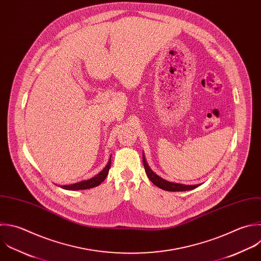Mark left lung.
<instances>
[{"mask_svg": "<svg viewBox=\"0 0 261 261\" xmlns=\"http://www.w3.org/2000/svg\"><path fill=\"white\" fill-rule=\"evenodd\" d=\"M143 163H144V167H145V171L149 177V179L158 188L165 190V191H169V192H180V191H189V190H193L195 188L198 187V185H181V184H177V182H171V181H167L165 179H163L162 177L158 176L155 172L152 171V169L149 167V165L147 164L146 158L143 154Z\"/></svg>", "mask_w": 261, "mask_h": 261, "instance_id": "left-lung-1", "label": "left lung"}]
</instances>
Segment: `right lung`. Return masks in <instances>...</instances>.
Returning <instances> with one entry per match:
<instances>
[{
  "mask_svg": "<svg viewBox=\"0 0 261 261\" xmlns=\"http://www.w3.org/2000/svg\"><path fill=\"white\" fill-rule=\"evenodd\" d=\"M111 166V156L110 159L107 163V165L104 167V169L102 171H100L97 175H95L94 177L87 179V180H82L72 185H67V186H62L61 188L65 189V190H71V191H77V190H87V189H91L94 187L99 186L101 182L104 181V179L106 178V176L108 175L109 169Z\"/></svg>",
  "mask_w": 261,
  "mask_h": 261,
  "instance_id": "1",
  "label": "right lung"
}]
</instances>
